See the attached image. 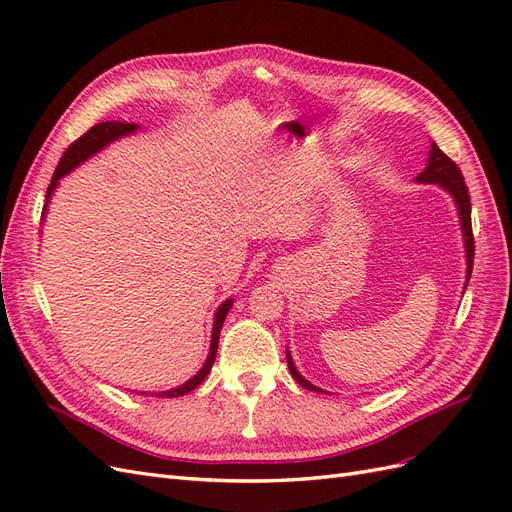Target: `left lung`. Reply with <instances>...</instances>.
<instances>
[{
	"label": "left lung",
	"instance_id": "obj_1",
	"mask_svg": "<svg viewBox=\"0 0 512 512\" xmlns=\"http://www.w3.org/2000/svg\"><path fill=\"white\" fill-rule=\"evenodd\" d=\"M418 183H438L440 188H444L448 194L455 198V205L459 211V220H461V230H463V241H466V260H468V280L472 275V265H474V235H472V205H470V194H468V185L463 181V175L459 166L446 156V153L436 145L431 143V151H429V160L427 166L421 175L416 177ZM468 286V284H466ZM286 359H288V369L292 378L297 380L303 389L307 391H320L318 386H314L312 382H307L297 367L292 363V356L290 352H286Z\"/></svg>",
	"mask_w": 512,
	"mask_h": 512
}]
</instances>
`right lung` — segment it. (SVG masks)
Instances as JSON below:
<instances>
[{"mask_svg": "<svg viewBox=\"0 0 512 512\" xmlns=\"http://www.w3.org/2000/svg\"><path fill=\"white\" fill-rule=\"evenodd\" d=\"M136 130H138L136 123H126V121H102V123H98V126L89 128L81 138H76V141L64 151V156H61V160H59V164H57V168H55L53 179H51V183H49V190H46V203H49V198H51V194L55 192V188H57V183H59L61 177L68 175L70 170H74L76 166L83 164L87 158L94 156V153H98L100 149H104L108 143H113V141H117V138L126 136V134H132V132H136ZM44 211H46V207H44ZM230 307H232V299L224 301V303L220 305L218 312H215L213 333H211V348H209V356H207V361H205L203 369H200L198 374H196L194 378H190L185 384L177 386V389H170V391L158 393V397H181V395H185V393L194 391L196 386L207 378V374H209L213 363H215V354H218L220 331H222V324H224L226 314L230 312Z\"/></svg>", "mask_w": 512, "mask_h": 512, "instance_id": "obj_1", "label": "right lung"}]
</instances>
